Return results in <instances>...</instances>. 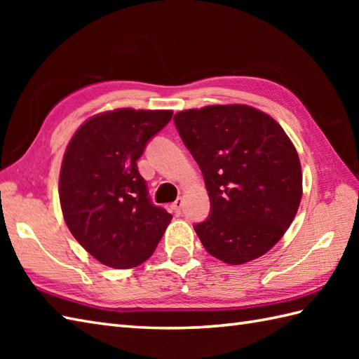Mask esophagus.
Masks as SVG:
<instances>
[{"mask_svg":"<svg viewBox=\"0 0 359 359\" xmlns=\"http://www.w3.org/2000/svg\"><path fill=\"white\" fill-rule=\"evenodd\" d=\"M182 207H184V201H182V197H177L172 203H171V208L175 211V212H180Z\"/></svg>","mask_w":359,"mask_h":359,"instance_id":"34e87169","label":"esophagus"}]
</instances>
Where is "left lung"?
<instances>
[{
  "mask_svg": "<svg viewBox=\"0 0 359 359\" xmlns=\"http://www.w3.org/2000/svg\"><path fill=\"white\" fill-rule=\"evenodd\" d=\"M174 123L210 196V216L194 225L205 250L231 265L265 255L302 197L299 157L284 129L247 104L182 111Z\"/></svg>",
  "mask_w": 359,
  "mask_h": 359,
  "instance_id": "obj_1",
  "label": "left lung"
}]
</instances>
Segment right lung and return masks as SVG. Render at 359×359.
Listing matches in <instances>:
<instances>
[{
	"mask_svg": "<svg viewBox=\"0 0 359 359\" xmlns=\"http://www.w3.org/2000/svg\"><path fill=\"white\" fill-rule=\"evenodd\" d=\"M171 111L117 109L85 121L60 171V203L80 245L112 269H133L154 253L172 216L156 207L137 160Z\"/></svg>",
	"mask_w": 359,
	"mask_h": 359,
	"instance_id": "1",
	"label": "right lung"
}]
</instances>
